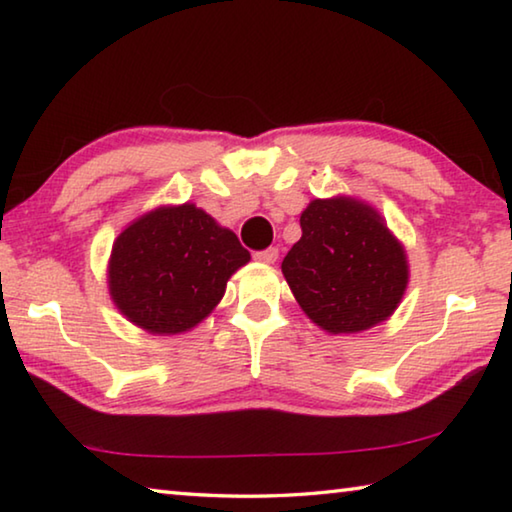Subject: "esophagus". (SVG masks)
<instances>
[{
    "label": "esophagus",
    "instance_id": "1",
    "mask_svg": "<svg viewBox=\"0 0 512 512\" xmlns=\"http://www.w3.org/2000/svg\"><path fill=\"white\" fill-rule=\"evenodd\" d=\"M277 248H266V250H257V253L253 255L257 262H264V264H273L275 259H277Z\"/></svg>",
    "mask_w": 512,
    "mask_h": 512
}]
</instances>
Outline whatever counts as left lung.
<instances>
[{
  "mask_svg": "<svg viewBox=\"0 0 512 512\" xmlns=\"http://www.w3.org/2000/svg\"><path fill=\"white\" fill-rule=\"evenodd\" d=\"M282 273L302 311L332 334L361 332L393 314L409 282L404 248L372 207L311 201Z\"/></svg>",
  "mask_w": 512,
  "mask_h": 512,
  "instance_id": "left-lung-1",
  "label": "left lung"
}]
</instances>
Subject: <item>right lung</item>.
<instances>
[{"instance_id":"add662e5","label":"right lung","mask_w":512,"mask_h":512,"mask_svg":"<svg viewBox=\"0 0 512 512\" xmlns=\"http://www.w3.org/2000/svg\"><path fill=\"white\" fill-rule=\"evenodd\" d=\"M248 259L235 232L196 205L160 207L117 237L110 296L151 334H180L219 305L228 277Z\"/></svg>"}]
</instances>
